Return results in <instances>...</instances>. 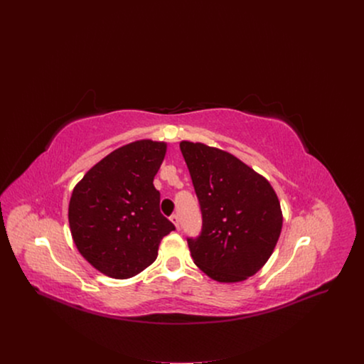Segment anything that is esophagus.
<instances>
[{"label": "esophagus", "instance_id": "34e87169", "mask_svg": "<svg viewBox=\"0 0 364 364\" xmlns=\"http://www.w3.org/2000/svg\"><path fill=\"white\" fill-rule=\"evenodd\" d=\"M170 220L176 225L177 229H180V218H178V215H171V216H170Z\"/></svg>", "mask_w": 364, "mask_h": 364}]
</instances>
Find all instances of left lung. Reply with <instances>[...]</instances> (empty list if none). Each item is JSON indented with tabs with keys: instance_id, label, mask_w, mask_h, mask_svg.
<instances>
[{
	"instance_id": "obj_1",
	"label": "left lung",
	"mask_w": 364,
	"mask_h": 364,
	"mask_svg": "<svg viewBox=\"0 0 364 364\" xmlns=\"http://www.w3.org/2000/svg\"><path fill=\"white\" fill-rule=\"evenodd\" d=\"M201 212V232L187 237L194 264L219 282L261 269L279 239L282 213L271 184L235 155L180 142Z\"/></svg>"
}]
</instances>
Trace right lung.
<instances>
[{
    "instance_id": "add662e5",
    "label": "right lung",
    "mask_w": 364,
    "mask_h": 364,
    "mask_svg": "<svg viewBox=\"0 0 364 364\" xmlns=\"http://www.w3.org/2000/svg\"><path fill=\"white\" fill-rule=\"evenodd\" d=\"M167 145L151 139L124 145L92 167L75 187L69 225L86 261L111 278L127 279L149 267L176 226L160 212L152 181Z\"/></svg>"
}]
</instances>
